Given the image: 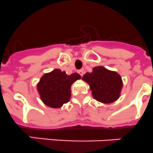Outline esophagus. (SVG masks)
<instances>
[{"mask_svg":"<svg viewBox=\"0 0 153 153\" xmlns=\"http://www.w3.org/2000/svg\"><path fill=\"white\" fill-rule=\"evenodd\" d=\"M78 73H79V74H80L81 76L82 77L83 74H84V70H82V69H81V70H79V71H78Z\"/></svg>","mask_w":153,"mask_h":153,"instance_id":"34e87169","label":"esophagus"}]
</instances>
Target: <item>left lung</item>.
Wrapping results in <instances>:
<instances>
[{"mask_svg": "<svg viewBox=\"0 0 153 153\" xmlns=\"http://www.w3.org/2000/svg\"><path fill=\"white\" fill-rule=\"evenodd\" d=\"M82 79L88 83L93 98L99 102L110 103L120 96L123 86L120 74L102 66L95 67L92 72L86 73Z\"/></svg>", "mask_w": 153, "mask_h": 153, "instance_id": "1", "label": "left lung"}]
</instances>
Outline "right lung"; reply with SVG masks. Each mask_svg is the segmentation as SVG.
Returning <instances> with one entry per match:
<instances>
[{"instance_id": "obj_1", "label": "right lung", "mask_w": 153, "mask_h": 153, "mask_svg": "<svg viewBox=\"0 0 153 153\" xmlns=\"http://www.w3.org/2000/svg\"><path fill=\"white\" fill-rule=\"evenodd\" d=\"M81 76L77 73L68 75L60 69L45 74L37 85V90L41 100L52 108H60L69 102L71 98V85Z\"/></svg>"}]
</instances>
